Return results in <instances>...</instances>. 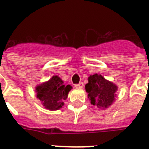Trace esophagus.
Listing matches in <instances>:
<instances>
[{
    "label": "esophagus",
    "mask_w": 149,
    "mask_h": 149,
    "mask_svg": "<svg viewBox=\"0 0 149 149\" xmlns=\"http://www.w3.org/2000/svg\"><path fill=\"white\" fill-rule=\"evenodd\" d=\"M75 87H77V88H83L84 87V83L80 82L79 84H75Z\"/></svg>",
    "instance_id": "obj_1"
}]
</instances>
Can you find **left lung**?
<instances>
[{"instance_id": "obj_1", "label": "left lung", "mask_w": 149, "mask_h": 149, "mask_svg": "<svg viewBox=\"0 0 149 149\" xmlns=\"http://www.w3.org/2000/svg\"><path fill=\"white\" fill-rule=\"evenodd\" d=\"M85 87L91 104L100 108H107L110 106L114 100L118 91V86L98 74L89 77L88 84Z\"/></svg>"}]
</instances>
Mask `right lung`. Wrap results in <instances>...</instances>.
<instances>
[{
  "instance_id": "obj_1",
  "label": "right lung",
  "mask_w": 149,
  "mask_h": 149,
  "mask_svg": "<svg viewBox=\"0 0 149 149\" xmlns=\"http://www.w3.org/2000/svg\"><path fill=\"white\" fill-rule=\"evenodd\" d=\"M71 89L72 86L70 85L65 86L59 77L54 76L48 82L36 87L37 97L45 108L56 111L63 106V100L67 98Z\"/></svg>"
}]
</instances>
